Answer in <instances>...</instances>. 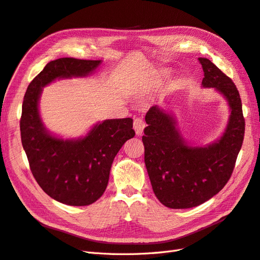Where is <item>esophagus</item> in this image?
Returning <instances> with one entry per match:
<instances>
[{
    "instance_id": "1",
    "label": "esophagus",
    "mask_w": 260,
    "mask_h": 260,
    "mask_svg": "<svg viewBox=\"0 0 260 260\" xmlns=\"http://www.w3.org/2000/svg\"><path fill=\"white\" fill-rule=\"evenodd\" d=\"M144 128H145V122L143 119H141V118H137V119H135V122H133V129L136 130L137 136H142Z\"/></svg>"
}]
</instances>
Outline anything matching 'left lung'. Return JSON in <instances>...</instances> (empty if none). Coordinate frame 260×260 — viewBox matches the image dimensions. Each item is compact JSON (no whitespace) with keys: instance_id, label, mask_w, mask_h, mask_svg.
I'll use <instances>...</instances> for the list:
<instances>
[{"instance_id":"obj_1","label":"left lung","mask_w":260,"mask_h":260,"mask_svg":"<svg viewBox=\"0 0 260 260\" xmlns=\"http://www.w3.org/2000/svg\"><path fill=\"white\" fill-rule=\"evenodd\" d=\"M204 70L203 88H215L228 102L230 118L219 140L193 146L181 135L172 115L159 106L145 116L144 161L153 191L169 208L199 206L222 190L229 181L243 144L245 119L237 86L207 58H199Z\"/></svg>"}]
</instances>
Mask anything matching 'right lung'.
<instances>
[{"label": "right lung", "mask_w": 260, "mask_h": 260, "mask_svg": "<svg viewBox=\"0 0 260 260\" xmlns=\"http://www.w3.org/2000/svg\"><path fill=\"white\" fill-rule=\"evenodd\" d=\"M101 62L73 57L52 60L30 82L22 102L20 135L30 170L46 194L70 206L90 205L103 195L115 156L136 135L133 120L106 119L83 138L64 140L44 127L39 100L45 85L56 79L89 76Z\"/></svg>", "instance_id": "1"}]
</instances>
